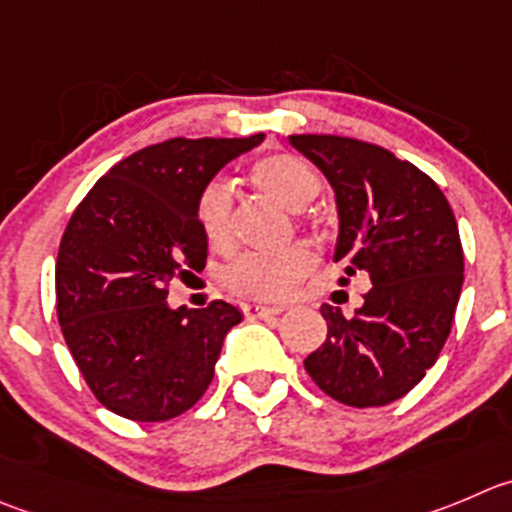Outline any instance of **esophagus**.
Segmentation results:
<instances>
[{"instance_id":"34e87169","label":"esophagus","mask_w":512,"mask_h":512,"mask_svg":"<svg viewBox=\"0 0 512 512\" xmlns=\"http://www.w3.org/2000/svg\"><path fill=\"white\" fill-rule=\"evenodd\" d=\"M284 311V306H266V304H246L243 306V314L248 319H266V316H276Z\"/></svg>"}]
</instances>
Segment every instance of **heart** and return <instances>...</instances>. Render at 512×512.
Wrapping results in <instances>:
<instances>
[{
	"mask_svg": "<svg viewBox=\"0 0 512 512\" xmlns=\"http://www.w3.org/2000/svg\"><path fill=\"white\" fill-rule=\"evenodd\" d=\"M253 186L279 206L301 211L316 198L321 180L304 158L291 153H274L261 158L251 168ZM198 226L203 238L216 251L233 246V186L228 180H211L196 203ZM314 269V256L306 246L279 248V251H248L236 256L223 271V284L236 296L253 301L286 299L301 279Z\"/></svg>",
	"mask_w": 512,
	"mask_h": 512,
	"instance_id": "heart-1",
	"label": "heart"
}]
</instances>
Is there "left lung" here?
Instances as JSON below:
<instances>
[{"label": "left lung", "instance_id": "8db88e82", "mask_svg": "<svg viewBox=\"0 0 512 512\" xmlns=\"http://www.w3.org/2000/svg\"><path fill=\"white\" fill-rule=\"evenodd\" d=\"M289 140L334 191V261L349 276H372L352 319L321 306L326 342L304 367L342 405H389L425 377L450 337L465 271L455 213L430 175L379 145L339 135Z\"/></svg>", "mask_w": 512, "mask_h": 512}]
</instances>
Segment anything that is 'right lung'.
I'll list each match as a JSON object with an SVG mask.
<instances>
[{
  "label": "right lung",
  "instance_id": "right-lung-1",
  "mask_svg": "<svg viewBox=\"0 0 512 512\" xmlns=\"http://www.w3.org/2000/svg\"><path fill=\"white\" fill-rule=\"evenodd\" d=\"M264 138L150 145L102 175L72 213L57 253V319L87 387L115 415L173 420L211 384L243 314L226 301L173 309L168 284L206 266L201 191Z\"/></svg>",
  "mask_w": 512,
  "mask_h": 512
}]
</instances>
